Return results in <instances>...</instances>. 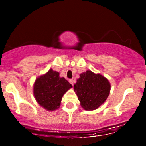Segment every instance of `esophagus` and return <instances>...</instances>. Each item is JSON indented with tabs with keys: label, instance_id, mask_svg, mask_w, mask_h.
I'll return each instance as SVG.
<instances>
[{
	"label": "esophagus",
	"instance_id": "obj_1",
	"mask_svg": "<svg viewBox=\"0 0 146 146\" xmlns=\"http://www.w3.org/2000/svg\"><path fill=\"white\" fill-rule=\"evenodd\" d=\"M69 82L72 85V86L74 85V83H73V80H72V79H70V80H69Z\"/></svg>",
	"mask_w": 146,
	"mask_h": 146
}]
</instances>
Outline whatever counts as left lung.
I'll return each mask as SVG.
<instances>
[{
  "mask_svg": "<svg viewBox=\"0 0 146 146\" xmlns=\"http://www.w3.org/2000/svg\"><path fill=\"white\" fill-rule=\"evenodd\" d=\"M110 87L105 77L89 70L80 74L74 86L82 107L86 110H94L102 104L109 96Z\"/></svg>",
  "mask_w": 146,
  "mask_h": 146,
  "instance_id": "1",
  "label": "left lung"
}]
</instances>
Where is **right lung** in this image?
I'll return each mask as SVG.
<instances>
[{"mask_svg":"<svg viewBox=\"0 0 146 146\" xmlns=\"http://www.w3.org/2000/svg\"><path fill=\"white\" fill-rule=\"evenodd\" d=\"M72 85L59 73L50 69L46 74L36 79L34 85V95L41 106L49 111L58 108L64 93Z\"/></svg>","mask_w":146,"mask_h":146,"instance_id":"1","label":"right lung"}]
</instances>
